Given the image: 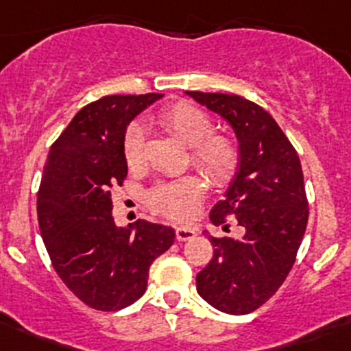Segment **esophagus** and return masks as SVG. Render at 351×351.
Listing matches in <instances>:
<instances>
[{"instance_id": "obj_1", "label": "esophagus", "mask_w": 351, "mask_h": 351, "mask_svg": "<svg viewBox=\"0 0 351 351\" xmlns=\"http://www.w3.org/2000/svg\"><path fill=\"white\" fill-rule=\"evenodd\" d=\"M196 234H197V231L194 228H189V226H177V228H176V238L179 241L193 240Z\"/></svg>"}]
</instances>
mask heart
<instances>
[{
	"instance_id": "obj_1",
	"label": "heart",
	"mask_w": 351,
	"mask_h": 351,
	"mask_svg": "<svg viewBox=\"0 0 351 351\" xmlns=\"http://www.w3.org/2000/svg\"><path fill=\"white\" fill-rule=\"evenodd\" d=\"M158 123L191 147V162L216 187H225L240 167V150L230 136L213 133L211 118L189 103H176L158 114ZM123 158L135 171L143 162V128L133 123L123 138ZM204 182L196 176H187L174 182L158 184L150 193V206L160 215L189 221L199 211L204 199Z\"/></svg>"
}]
</instances>
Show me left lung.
<instances>
[{
	"instance_id": "8db88e82",
	"label": "left lung",
	"mask_w": 351,
	"mask_h": 351,
	"mask_svg": "<svg viewBox=\"0 0 351 351\" xmlns=\"http://www.w3.org/2000/svg\"><path fill=\"white\" fill-rule=\"evenodd\" d=\"M225 118L240 149V167L225 199L209 213L213 225L234 216L241 240L211 237L215 254L197 274V292L213 308L248 314L265 304L295 262L306 225L308 197L301 160L276 120L258 104L237 95L186 91Z\"/></svg>"
}]
</instances>
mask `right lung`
<instances>
[{
    "instance_id": "right-lung-1",
    "label": "right lung",
    "mask_w": 351,
    "mask_h": 351,
    "mask_svg": "<svg viewBox=\"0 0 351 351\" xmlns=\"http://www.w3.org/2000/svg\"><path fill=\"white\" fill-rule=\"evenodd\" d=\"M162 95L104 96L82 108L47 157L37 194L38 226L57 276L89 308L118 311L143 295L149 269L172 247L171 226L138 219L118 228L111 189L128 165V123Z\"/></svg>"
}]
</instances>
